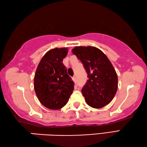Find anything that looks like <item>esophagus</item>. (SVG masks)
I'll list each match as a JSON object with an SVG mask.
<instances>
[{
	"instance_id": "obj_1",
	"label": "esophagus",
	"mask_w": 147,
	"mask_h": 147,
	"mask_svg": "<svg viewBox=\"0 0 147 147\" xmlns=\"http://www.w3.org/2000/svg\"><path fill=\"white\" fill-rule=\"evenodd\" d=\"M72 80H73L74 81H76V77L74 76L73 78H72Z\"/></svg>"
}]
</instances>
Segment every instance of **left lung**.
Wrapping results in <instances>:
<instances>
[{"instance_id": "obj_1", "label": "left lung", "mask_w": 147, "mask_h": 147, "mask_svg": "<svg viewBox=\"0 0 147 147\" xmlns=\"http://www.w3.org/2000/svg\"><path fill=\"white\" fill-rule=\"evenodd\" d=\"M83 63L88 79L81 92L86 103L94 109L109 104L117 90V76L111 62L94 46H76L71 50Z\"/></svg>"}]
</instances>
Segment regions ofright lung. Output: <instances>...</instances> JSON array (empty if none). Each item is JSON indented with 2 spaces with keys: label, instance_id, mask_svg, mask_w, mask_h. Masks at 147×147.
I'll return each mask as SVG.
<instances>
[{
  "label": "right lung",
  "instance_id": "add662e5",
  "mask_svg": "<svg viewBox=\"0 0 147 147\" xmlns=\"http://www.w3.org/2000/svg\"><path fill=\"white\" fill-rule=\"evenodd\" d=\"M67 48H55L42 57L34 77L35 94L40 103L51 110L65 106L74 90V83L67 74L63 59Z\"/></svg>",
  "mask_w": 147,
  "mask_h": 147
}]
</instances>
